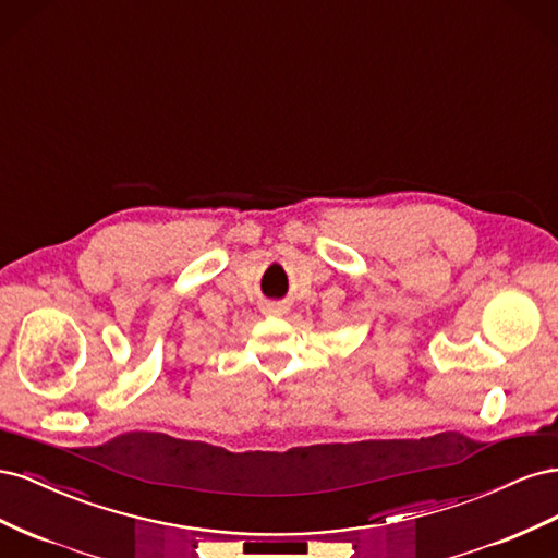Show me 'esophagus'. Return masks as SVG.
Here are the masks:
<instances>
[{
  "instance_id": "1",
  "label": "esophagus",
  "mask_w": 558,
  "mask_h": 558,
  "mask_svg": "<svg viewBox=\"0 0 558 558\" xmlns=\"http://www.w3.org/2000/svg\"><path fill=\"white\" fill-rule=\"evenodd\" d=\"M265 310H267V314H281V312H283L281 305H267Z\"/></svg>"
}]
</instances>
